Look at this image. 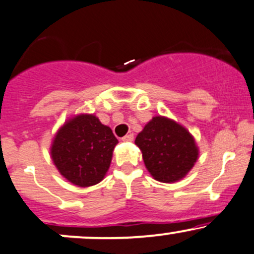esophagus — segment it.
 <instances>
[{
    "label": "esophagus",
    "mask_w": 254,
    "mask_h": 254,
    "mask_svg": "<svg viewBox=\"0 0 254 254\" xmlns=\"http://www.w3.org/2000/svg\"><path fill=\"white\" fill-rule=\"evenodd\" d=\"M122 141H124V142L133 141V135H132V133H129V135H125L124 137H122Z\"/></svg>",
    "instance_id": "esophagus-1"
}]
</instances>
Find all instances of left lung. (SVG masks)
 Segmentation results:
<instances>
[{"label":"left lung","instance_id":"1","mask_svg":"<svg viewBox=\"0 0 254 254\" xmlns=\"http://www.w3.org/2000/svg\"><path fill=\"white\" fill-rule=\"evenodd\" d=\"M135 143L142 150L149 174L164 183L185 177L199 155L193 136L165 117H154L138 133Z\"/></svg>","mask_w":254,"mask_h":254}]
</instances>
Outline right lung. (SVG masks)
I'll return each instance as SVG.
<instances>
[{"mask_svg":"<svg viewBox=\"0 0 254 254\" xmlns=\"http://www.w3.org/2000/svg\"><path fill=\"white\" fill-rule=\"evenodd\" d=\"M117 143L111 127L93 114H80L58 131L50 153L66 180L78 187H90L104 180Z\"/></svg>","mask_w":254,"mask_h":254,"instance_id":"obj_1","label":"right lung"}]
</instances>
